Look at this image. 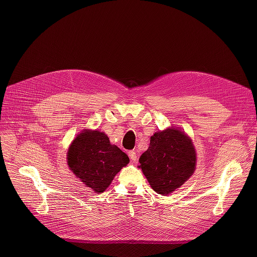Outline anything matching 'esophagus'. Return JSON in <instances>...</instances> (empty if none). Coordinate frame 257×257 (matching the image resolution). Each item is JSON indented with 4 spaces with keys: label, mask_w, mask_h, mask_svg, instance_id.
<instances>
[{
    "label": "esophagus",
    "mask_w": 257,
    "mask_h": 257,
    "mask_svg": "<svg viewBox=\"0 0 257 257\" xmlns=\"http://www.w3.org/2000/svg\"><path fill=\"white\" fill-rule=\"evenodd\" d=\"M129 157H130V159L132 160V161H134V163H136L137 161V159H138V153H137V151H134V150H132V151H129Z\"/></svg>",
    "instance_id": "esophagus-1"
}]
</instances>
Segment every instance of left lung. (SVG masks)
<instances>
[{
	"mask_svg": "<svg viewBox=\"0 0 257 257\" xmlns=\"http://www.w3.org/2000/svg\"><path fill=\"white\" fill-rule=\"evenodd\" d=\"M139 161L153 190L167 196L192 177L197 158L192 140L185 132L171 127L153 134Z\"/></svg>",
	"mask_w": 257,
	"mask_h": 257,
	"instance_id": "obj_1",
	"label": "left lung"
}]
</instances>
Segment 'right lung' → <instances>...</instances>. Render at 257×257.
Instances as JSON below:
<instances>
[{"label":"right lung","mask_w":257,"mask_h":257,"mask_svg":"<svg viewBox=\"0 0 257 257\" xmlns=\"http://www.w3.org/2000/svg\"><path fill=\"white\" fill-rule=\"evenodd\" d=\"M129 157L111 145L104 132L83 130L67 151V165L76 176L94 193H103L115 175L127 166Z\"/></svg>","instance_id":"add662e5"}]
</instances>
